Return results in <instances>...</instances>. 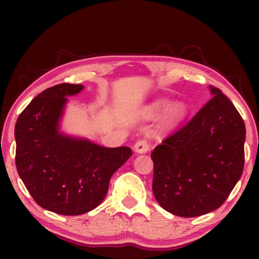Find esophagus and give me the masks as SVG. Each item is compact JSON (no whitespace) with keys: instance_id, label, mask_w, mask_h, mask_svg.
<instances>
[{"instance_id":"esophagus-1","label":"esophagus","mask_w":259,"mask_h":259,"mask_svg":"<svg viewBox=\"0 0 259 259\" xmlns=\"http://www.w3.org/2000/svg\"><path fill=\"white\" fill-rule=\"evenodd\" d=\"M150 147H151V144L147 139H140L135 144V146H134V148H135V151L138 153L147 152V151L150 150Z\"/></svg>"}]
</instances>
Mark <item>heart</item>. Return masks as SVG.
<instances>
[{
  "label": "heart",
  "instance_id": "heart-1",
  "mask_svg": "<svg viewBox=\"0 0 259 259\" xmlns=\"http://www.w3.org/2000/svg\"><path fill=\"white\" fill-rule=\"evenodd\" d=\"M168 103H169L168 100H164V99L156 101V102L150 107V112L153 113V114L159 113L168 106ZM185 112H186V108L183 103H174V105L169 107L167 113H165L164 121L167 124H169V125H170V124L177 123L178 120H180L181 118H183V115L185 114Z\"/></svg>",
  "mask_w": 259,
  "mask_h": 259
}]
</instances>
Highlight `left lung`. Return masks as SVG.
Returning <instances> with one entry per match:
<instances>
[{
	"instance_id": "obj_1",
	"label": "left lung",
	"mask_w": 259,
	"mask_h": 259,
	"mask_svg": "<svg viewBox=\"0 0 259 259\" xmlns=\"http://www.w3.org/2000/svg\"><path fill=\"white\" fill-rule=\"evenodd\" d=\"M209 88L212 99L151 153L154 197L160 207L184 218L221 207L245 164L242 117L218 88Z\"/></svg>"
}]
</instances>
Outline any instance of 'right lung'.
Returning <instances> with one entry per match:
<instances>
[{
    "instance_id": "obj_1",
    "label": "right lung",
    "mask_w": 259,
    "mask_h": 259,
    "mask_svg": "<svg viewBox=\"0 0 259 259\" xmlns=\"http://www.w3.org/2000/svg\"><path fill=\"white\" fill-rule=\"evenodd\" d=\"M82 88L63 82L46 89L20 113L14 129L20 179L38 206L62 215L95 209L112 175L133 154L129 147H103L58 133L65 96Z\"/></svg>"
}]
</instances>
